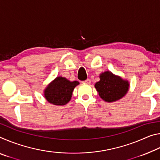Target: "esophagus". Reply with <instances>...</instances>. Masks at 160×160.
Instances as JSON below:
<instances>
[{"mask_svg":"<svg viewBox=\"0 0 160 160\" xmlns=\"http://www.w3.org/2000/svg\"><path fill=\"white\" fill-rule=\"evenodd\" d=\"M82 82H83V83H85V84H90V83H91V81H90V79H87L86 80L83 81Z\"/></svg>","mask_w":160,"mask_h":160,"instance_id":"obj_1","label":"esophagus"}]
</instances>
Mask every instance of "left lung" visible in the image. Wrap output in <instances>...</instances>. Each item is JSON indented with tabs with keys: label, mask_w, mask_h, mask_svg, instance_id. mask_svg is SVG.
Masks as SVG:
<instances>
[{
	"label": "left lung",
	"mask_w": 160,
	"mask_h": 160,
	"mask_svg": "<svg viewBox=\"0 0 160 160\" xmlns=\"http://www.w3.org/2000/svg\"><path fill=\"white\" fill-rule=\"evenodd\" d=\"M100 80L96 82L97 91L101 98L107 102H113L126 95L129 88L128 80H123L110 71H105L99 75Z\"/></svg>",
	"instance_id": "obj_1"
}]
</instances>
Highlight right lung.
Wrapping results in <instances>:
<instances>
[{
    "instance_id": "obj_1",
    "label": "right lung",
    "mask_w": 160,
    "mask_h": 160,
    "mask_svg": "<svg viewBox=\"0 0 160 160\" xmlns=\"http://www.w3.org/2000/svg\"><path fill=\"white\" fill-rule=\"evenodd\" d=\"M78 85H79L78 81L71 82L66 78L57 77L46 88L44 97L52 104L65 105L71 99L72 91Z\"/></svg>"
}]
</instances>
